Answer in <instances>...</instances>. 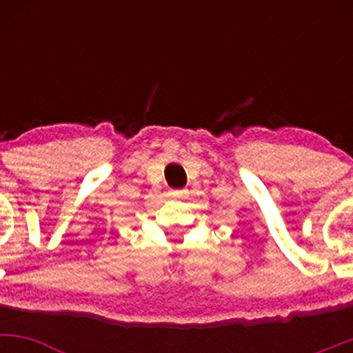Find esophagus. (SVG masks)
I'll return each instance as SVG.
<instances>
[{
    "mask_svg": "<svg viewBox=\"0 0 353 353\" xmlns=\"http://www.w3.org/2000/svg\"><path fill=\"white\" fill-rule=\"evenodd\" d=\"M169 196L174 197V199H184V197H188V190H185V189H171V190H169Z\"/></svg>",
    "mask_w": 353,
    "mask_h": 353,
    "instance_id": "34e87169",
    "label": "esophagus"
}]
</instances>
